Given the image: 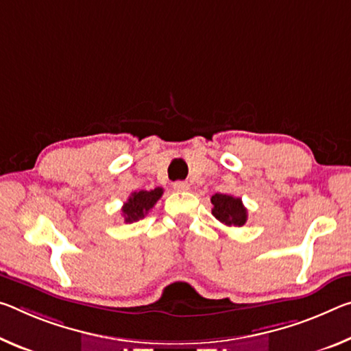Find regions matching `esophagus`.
I'll list each match as a JSON object with an SVG mask.
<instances>
[{
	"mask_svg": "<svg viewBox=\"0 0 351 351\" xmlns=\"http://www.w3.org/2000/svg\"><path fill=\"white\" fill-rule=\"evenodd\" d=\"M189 182H186V181H176V182H173V189L175 191H178V192H184V191H189Z\"/></svg>",
	"mask_w": 351,
	"mask_h": 351,
	"instance_id": "esophagus-1",
	"label": "esophagus"
}]
</instances>
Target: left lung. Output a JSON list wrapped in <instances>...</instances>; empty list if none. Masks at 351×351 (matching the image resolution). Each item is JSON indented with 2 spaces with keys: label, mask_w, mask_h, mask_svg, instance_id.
Listing matches in <instances>:
<instances>
[{
  "label": "left lung",
  "mask_w": 351,
  "mask_h": 351,
  "mask_svg": "<svg viewBox=\"0 0 351 351\" xmlns=\"http://www.w3.org/2000/svg\"><path fill=\"white\" fill-rule=\"evenodd\" d=\"M210 203L214 204L213 215L220 223L226 226H243L247 221V209L241 198L215 193L210 197Z\"/></svg>",
  "instance_id": "left-lung-1"
}]
</instances>
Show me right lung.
<instances>
[{"label": "right lung", "mask_w": 351, "mask_h": 351, "mask_svg": "<svg viewBox=\"0 0 351 351\" xmlns=\"http://www.w3.org/2000/svg\"><path fill=\"white\" fill-rule=\"evenodd\" d=\"M162 187H156L153 191H138L131 193V197L128 198V202L121 208V214L125 217V221L131 223V221L143 219L148 214V210L153 209V206L162 197Z\"/></svg>", "instance_id": "1"}]
</instances>
